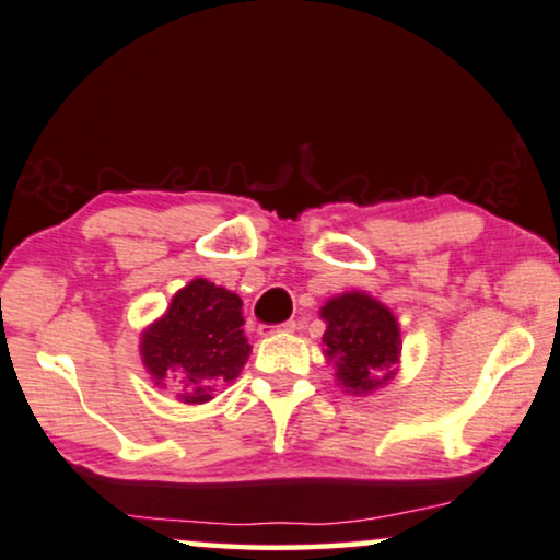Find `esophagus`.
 <instances>
[{
    "label": "esophagus",
    "mask_w": 560,
    "mask_h": 560,
    "mask_svg": "<svg viewBox=\"0 0 560 560\" xmlns=\"http://www.w3.org/2000/svg\"><path fill=\"white\" fill-rule=\"evenodd\" d=\"M273 332H296V323L294 319H289V323L279 327H260V335H273Z\"/></svg>",
    "instance_id": "esophagus-1"
}]
</instances>
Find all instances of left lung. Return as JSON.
<instances>
[{
  "label": "left lung",
  "mask_w": 560,
  "mask_h": 560,
  "mask_svg": "<svg viewBox=\"0 0 560 560\" xmlns=\"http://www.w3.org/2000/svg\"><path fill=\"white\" fill-rule=\"evenodd\" d=\"M319 317L325 323L323 355L335 382L353 397L384 389L399 374L401 330L394 312L366 292L330 296Z\"/></svg>",
  "instance_id": "obj_1"
}]
</instances>
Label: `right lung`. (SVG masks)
<instances>
[{
    "instance_id": "obj_1",
    "label": "right lung",
    "mask_w": 560,
    "mask_h": 560,
    "mask_svg": "<svg viewBox=\"0 0 560 560\" xmlns=\"http://www.w3.org/2000/svg\"><path fill=\"white\" fill-rule=\"evenodd\" d=\"M243 323L241 296L191 279L140 332V361L155 386L174 389L184 405H205L214 386L235 382L248 361Z\"/></svg>"
}]
</instances>
